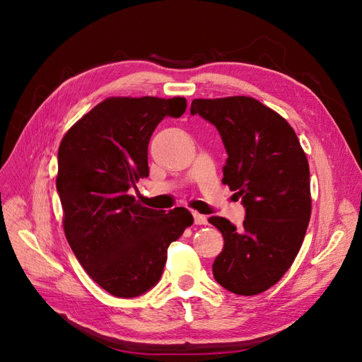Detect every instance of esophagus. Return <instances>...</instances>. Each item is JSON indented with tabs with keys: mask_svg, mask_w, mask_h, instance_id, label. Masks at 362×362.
Instances as JSON below:
<instances>
[{
	"mask_svg": "<svg viewBox=\"0 0 362 362\" xmlns=\"http://www.w3.org/2000/svg\"><path fill=\"white\" fill-rule=\"evenodd\" d=\"M193 218H194V223L196 225H206V217L204 214L199 213H193Z\"/></svg>",
	"mask_w": 362,
	"mask_h": 362,
	"instance_id": "obj_1",
	"label": "esophagus"
}]
</instances>
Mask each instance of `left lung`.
I'll list each match as a JSON object with an SVG mask.
<instances>
[{
  "mask_svg": "<svg viewBox=\"0 0 362 362\" xmlns=\"http://www.w3.org/2000/svg\"><path fill=\"white\" fill-rule=\"evenodd\" d=\"M190 113L217 128L228 154L222 182L246 210L242 228L208 218L225 242L214 279L235 294L266 291L290 269L308 228V160L287 120L254 98L193 100Z\"/></svg>",
  "mask_w": 362,
  "mask_h": 362,
  "instance_id": "left-lung-1",
  "label": "left lung"
}]
</instances>
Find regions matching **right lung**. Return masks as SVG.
<instances>
[{"label": "right lung", "instance_id": "obj_1", "mask_svg": "<svg viewBox=\"0 0 362 362\" xmlns=\"http://www.w3.org/2000/svg\"><path fill=\"white\" fill-rule=\"evenodd\" d=\"M185 108L184 98H107L60 144L56 185L64 235L87 275L116 298H137L154 287L169 245L193 223L182 206L164 213L129 194L149 175L154 129Z\"/></svg>", "mask_w": 362, "mask_h": 362}]
</instances>
